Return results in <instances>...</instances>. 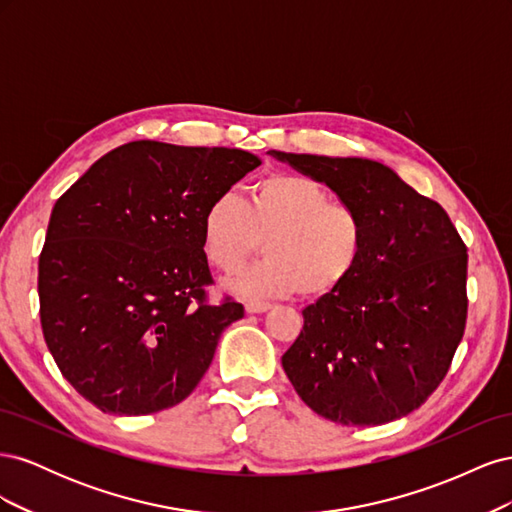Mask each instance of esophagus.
I'll list each match as a JSON object with an SVG mask.
<instances>
[{
    "mask_svg": "<svg viewBox=\"0 0 512 512\" xmlns=\"http://www.w3.org/2000/svg\"><path fill=\"white\" fill-rule=\"evenodd\" d=\"M267 309H271V303H265V301H247L245 303L247 314H262V312H267Z\"/></svg>",
    "mask_w": 512,
    "mask_h": 512,
    "instance_id": "obj_1",
    "label": "esophagus"
}]
</instances>
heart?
<instances>
[{
    "instance_id": "1",
    "label": "heart",
    "mask_w": 512,
    "mask_h": 512,
    "mask_svg": "<svg viewBox=\"0 0 512 512\" xmlns=\"http://www.w3.org/2000/svg\"><path fill=\"white\" fill-rule=\"evenodd\" d=\"M209 265L237 271L265 239V256L232 277L228 286L245 297H324L359 267L365 247L361 213L329 200L314 179L275 173L258 179L243 203L222 194L213 198L200 222Z\"/></svg>"
}]
</instances>
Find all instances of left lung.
<instances>
[{
	"instance_id": "8db88e82",
	"label": "left lung",
	"mask_w": 512,
	"mask_h": 512,
	"mask_svg": "<svg viewBox=\"0 0 512 512\" xmlns=\"http://www.w3.org/2000/svg\"><path fill=\"white\" fill-rule=\"evenodd\" d=\"M361 213L348 280L303 309L284 352L294 391L339 425H384L438 389L466 329L468 250L446 211L367 158L269 151Z\"/></svg>"
}]
</instances>
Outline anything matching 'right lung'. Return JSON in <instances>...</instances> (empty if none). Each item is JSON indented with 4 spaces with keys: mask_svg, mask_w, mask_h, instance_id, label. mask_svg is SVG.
I'll use <instances>...</instances> for the list:
<instances>
[{
    "mask_svg": "<svg viewBox=\"0 0 512 512\" xmlns=\"http://www.w3.org/2000/svg\"><path fill=\"white\" fill-rule=\"evenodd\" d=\"M256 166L241 149L134 141L55 203L38 262L42 333L64 378L102 412L177 406L243 318L241 303H205L200 222Z\"/></svg>",
    "mask_w": 512,
    "mask_h": 512,
    "instance_id": "right-lung-1",
    "label": "right lung"
}]
</instances>
